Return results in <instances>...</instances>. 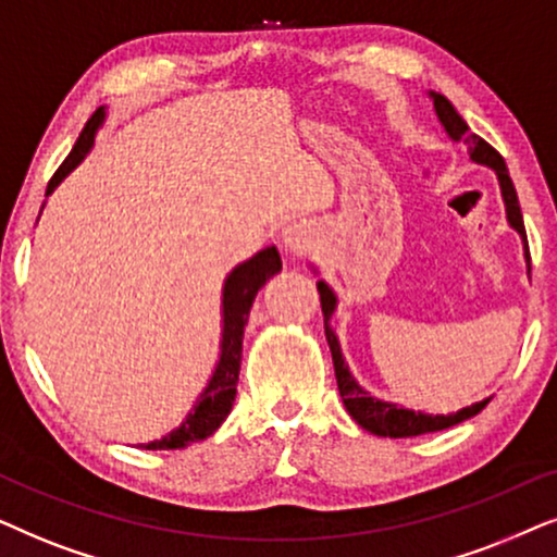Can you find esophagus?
Returning <instances> with one entry per match:
<instances>
[{"mask_svg":"<svg viewBox=\"0 0 557 557\" xmlns=\"http://www.w3.org/2000/svg\"><path fill=\"white\" fill-rule=\"evenodd\" d=\"M283 244H285V251L293 259L295 257H302V251H306L308 244H310L308 242V232L300 224H290L283 232Z\"/></svg>","mask_w":557,"mask_h":557,"instance_id":"esophagus-1","label":"esophagus"}]
</instances>
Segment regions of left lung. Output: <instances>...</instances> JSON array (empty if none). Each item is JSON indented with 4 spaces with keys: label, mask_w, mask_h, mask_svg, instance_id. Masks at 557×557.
<instances>
[{
    "label": "left lung",
    "mask_w": 557,
    "mask_h": 557,
    "mask_svg": "<svg viewBox=\"0 0 557 557\" xmlns=\"http://www.w3.org/2000/svg\"><path fill=\"white\" fill-rule=\"evenodd\" d=\"M430 101H433V111L438 116L441 127L446 129V135L450 143H463L469 145V154L473 162L479 165H486L494 170L496 181H499V190H502V201H504V211H507V224L520 234V239L524 244V259H528V274H530V249H528V234H524V221H522V211H520V201H517V190L515 183H511L509 170L504 165V158L494 150L492 145L484 143L479 135H471L469 124L463 122V116L458 114L454 103H450L443 94L428 91ZM310 270L318 274V270L310 264ZM318 293H321V308H323V323H325V338H329L331 346V356H333V369H336V382H338V392L341 399H344L346 412L359 422L361 428L369 430V433L382 435V438H412V435H422V433H435V430H446L450 425H458V422L473 418L479 414L484 407L488 405V399L484 397L481 403H473L469 407H461L458 412H448V414H430V412H414L410 407H403L397 403H387V399L374 397L372 392H367L359 382L354 380L351 369H348L344 351H341L338 336L333 331L331 318L338 308V298L333 293V287L325 283V280H318Z\"/></svg>",
    "instance_id": "left-lung-1"
}]
</instances>
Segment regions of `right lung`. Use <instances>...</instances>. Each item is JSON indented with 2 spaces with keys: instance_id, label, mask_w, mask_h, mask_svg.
<instances>
[{
  "instance_id": "obj_1",
  "label": "right lung",
  "mask_w": 557,
  "mask_h": 557,
  "mask_svg": "<svg viewBox=\"0 0 557 557\" xmlns=\"http://www.w3.org/2000/svg\"><path fill=\"white\" fill-rule=\"evenodd\" d=\"M103 122H107V107H99L94 111V116L88 119V124L84 132H81L76 145H73L69 158L63 160V165L55 170L53 177H50L46 198L86 160V154L94 150L96 135H99ZM280 270H283V259H280L277 247H264L259 249L257 255L244 259V262L236 264L234 270L226 274L224 287H221V341L216 367H213L209 382H206V387L201 392H198L196 403H193L181 425L170 430L168 435H162L160 441L143 443V448H185L190 446V443L209 438V435H213L221 428V422L228 418L236 397V382H239L244 325L249 321L251 302H255L257 293L262 290L267 280L274 277Z\"/></svg>"
}]
</instances>
